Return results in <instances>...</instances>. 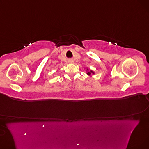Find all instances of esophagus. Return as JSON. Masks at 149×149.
Returning <instances> with one entry per match:
<instances>
[{"label":"esophagus","instance_id":"1","mask_svg":"<svg viewBox=\"0 0 149 149\" xmlns=\"http://www.w3.org/2000/svg\"><path fill=\"white\" fill-rule=\"evenodd\" d=\"M68 63H73L74 60H68Z\"/></svg>","mask_w":149,"mask_h":149}]
</instances>
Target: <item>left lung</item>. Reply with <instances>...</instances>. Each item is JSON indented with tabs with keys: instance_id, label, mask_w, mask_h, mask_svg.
<instances>
[{
	"instance_id": "left-lung-1",
	"label": "left lung",
	"mask_w": 149,
	"mask_h": 149,
	"mask_svg": "<svg viewBox=\"0 0 149 149\" xmlns=\"http://www.w3.org/2000/svg\"><path fill=\"white\" fill-rule=\"evenodd\" d=\"M87 71H88V72H87V74H88V75H91V74H94V72H93L92 70H89V69H87Z\"/></svg>"
}]
</instances>
